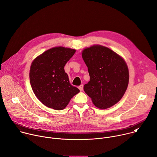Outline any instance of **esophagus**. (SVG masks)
Instances as JSON below:
<instances>
[{"label":"esophagus","instance_id":"esophagus-1","mask_svg":"<svg viewBox=\"0 0 157 157\" xmlns=\"http://www.w3.org/2000/svg\"><path fill=\"white\" fill-rule=\"evenodd\" d=\"M78 88H79V89L80 90V91H82L83 90V85H82V84L80 85V86L78 87Z\"/></svg>","mask_w":157,"mask_h":157}]
</instances>
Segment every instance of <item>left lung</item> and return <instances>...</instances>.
<instances>
[{
	"label": "left lung",
	"mask_w": 157,
	"mask_h": 157,
	"mask_svg": "<svg viewBox=\"0 0 157 157\" xmlns=\"http://www.w3.org/2000/svg\"><path fill=\"white\" fill-rule=\"evenodd\" d=\"M90 76L84 91L101 109L117 104L125 94L129 73L125 60L107 47L93 45L82 52Z\"/></svg>",
	"instance_id": "1"
}]
</instances>
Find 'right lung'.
<instances>
[{"label": "right lung", "instance_id": "right-lung-1", "mask_svg": "<svg viewBox=\"0 0 157 157\" xmlns=\"http://www.w3.org/2000/svg\"><path fill=\"white\" fill-rule=\"evenodd\" d=\"M76 50L54 47L37 56L32 63L30 81L33 91L42 104L55 110L64 109L79 92L69 81L64 67Z\"/></svg>", "mask_w": 157, "mask_h": 157}]
</instances>
